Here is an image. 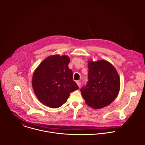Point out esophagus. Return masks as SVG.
Instances as JSON below:
<instances>
[{
	"instance_id": "1",
	"label": "esophagus",
	"mask_w": 145,
	"mask_h": 145,
	"mask_svg": "<svg viewBox=\"0 0 145 145\" xmlns=\"http://www.w3.org/2000/svg\"><path fill=\"white\" fill-rule=\"evenodd\" d=\"M76 83H77V84H78V86L80 88V86H81V83L80 82H79V81H78L77 82H76Z\"/></svg>"
}]
</instances>
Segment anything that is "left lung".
<instances>
[{"label":"left lung","instance_id":"obj_1","mask_svg":"<svg viewBox=\"0 0 145 145\" xmlns=\"http://www.w3.org/2000/svg\"><path fill=\"white\" fill-rule=\"evenodd\" d=\"M88 82L81 89L85 103L94 109L112 103L120 89V78L113 65L105 60L88 61Z\"/></svg>","mask_w":145,"mask_h":145}]
</instances>
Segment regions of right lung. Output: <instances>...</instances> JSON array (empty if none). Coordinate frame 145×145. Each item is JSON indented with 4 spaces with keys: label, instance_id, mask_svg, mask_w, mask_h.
<instances>
[{
    "label": "right lung",
    "instance_id": "1",
    "mask_svg": "<svg viewBox=\"0 0 145 145\" xmlns=\"http://www.w3.org/2000/svg\"><path fill=\"white\" fill-rule=\"evenodd\" d=\"M67 55H53L46 57L35 69L32 79L34 93L44 105L57 108L65 103L71 92L79 89L72 80Z\"/></svg>",
    "mask_w": 145,
    "mask_h": 145
}]
</instances>
